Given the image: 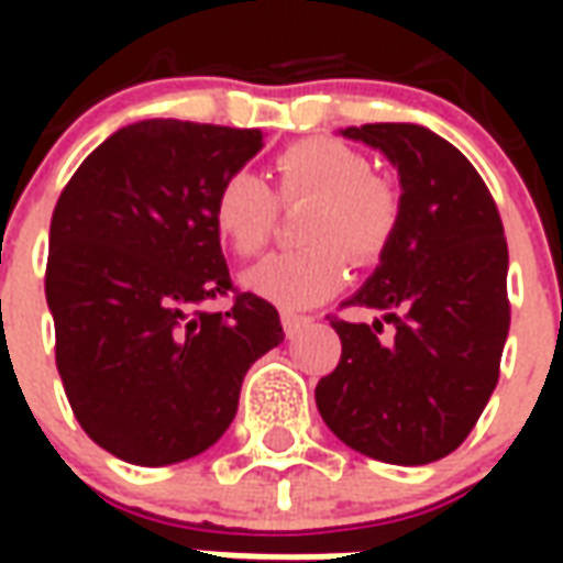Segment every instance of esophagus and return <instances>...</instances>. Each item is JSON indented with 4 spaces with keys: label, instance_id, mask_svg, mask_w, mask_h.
<instances>
[{
    "label": "esophagus",
    "instance_id": "esophagus-1",
    "mask_svg": "<svg viewBox=\"0 0 563 563\" xmlns=\"http://www.w3.org/2000/svg\"><path fill=\"white\" fill-rule=\"evenodd\" d=\"M280 319H283V331H286V338H298V334H301V331H305L307 325L313 322L310 317H301V313H289V310H286Z\"/></svg>",
    "mask_w": 563,
    "mask_h": 563
}]
</instances>
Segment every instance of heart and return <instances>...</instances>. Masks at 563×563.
<instances>
[{
  "label": "heart",
  "instance_id": "obj_1",
  "mask_svg": "<svg viewBox=\"0 0 563 563\" xmlns=\"http://www.w3.org/2000/svg\"><path fill=\"white\" fill-rule=\"evenodd\" d=\"M283 205L313 201L305 220V250L274 253L244 274V286L286 310L325 301L346 280L343 250L371 265L389 250L401 201L374 177L365 153L331 139L295 141L274 159ZM277 198L253 172H234L213 196V229L238 256L265 250L277 222Z\"/></svg>",
  "mask_w": 563,
  "mask_h": 563
}]
</instances>
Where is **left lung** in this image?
<instances>
[{"label":"left lung","mask_w":563,"mask_h":563,"mask_svg":"<svg viewBox=\"0 0 563 563\" xmlns=\"http://www.w3.org/2000/svg\"><path fill=\"white\" fill-rule=\"evenodd\" d=\"M401 177V222L377 271L346 301L383 319H331L341 362L317 407L343 443L386 464H431L464 443L500 377L509 331L507 238L488 186L431 129H343ZM393 322V341L379 339Z\"/></svg>","instance_id":"left-lung-1"}]
</instances>
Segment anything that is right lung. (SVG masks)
<instances>
[{
  "label": "right lung",
  "mask_w": 563,
  "mask_h": 563,
  "mask_svg": "<svg viewBox=\"0 0 563 563\" xmlns=\"http://www.w3.org/2000/svg\"><path fill=\"white\" fill-rule=\"evenodd\" d=\"M258 150V129L141 120L92 150L56 201V371L80 428L129 464L213 446L250 365L283 341L277 307L232 286L213 229L217 189ZM229 291L225 314L200 310Z\"/></svg>",
  "instance_id": "right-lung-1"
}]
</instances>
